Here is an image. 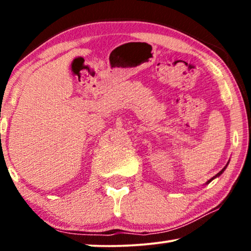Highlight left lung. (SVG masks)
Wrapping results in <instances>:
<instances>
[{
  "label": "left lung",
  "mask_w": 251,
  "mask_h": 251,
  "mask_svg": "<svg viewBox=\"0 0 251 251\" xmlns=\"http://www.w3.org/2000/svg\"><path fill=\"white\" fill-rule=\"evenodd\" d=\"M225 168H226V167H225ZM225 168H224V169H222V170H221V171H219V173H218V174H217V175H216V176H214V177H212V178H211V179H209V180H208V183H210V181H211V180H212V179H214V178H216V177H218V176H221V175H222V174H223V173H224V170H225ZM208 183H207V184H208Z\"/></svg>",
  "instance_id": "1"
}]
</instances>
